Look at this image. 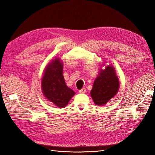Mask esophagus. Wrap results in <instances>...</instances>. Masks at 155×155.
Masks as SVG:
<instances>
[{"mask_svg":"<svg viewBox=\"0 0 155 155\" xmlns=\"http://www.w3.org/2000/svg\"><path fill=\"white\" fill-rule=\"evenodd\" d=\"M79 93H81V94L85 93V92H86V88H83L81 89V90L79 91Z\"/></svg>","mask_w":155,"mask_h":155,"instance_id":"1","label":"esophagus"}]
</instances>
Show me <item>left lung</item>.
<instances>
[{"mask_svg":"<svg viewBox=\"0 0 155 155\" xmlns=\"http://www.w3.org/2000/svg\"><path fill=\"white\" fill-rule=\"evenodd\" d=\"M93 84L91 96L96 105H105L117 93L120 87V82L115 69L108 65L104 70H100Z\"/></svg>","mask_w":155,"mask_h":155,"instance_id":"left-lung-1","label":"left lung"}]
</instances>
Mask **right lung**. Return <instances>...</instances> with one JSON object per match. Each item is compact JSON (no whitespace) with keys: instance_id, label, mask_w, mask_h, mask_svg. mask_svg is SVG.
I'll return each mask as SVG.
<instances>
[{"instance_id":"1","label":"right lung","mask_w":155,"mask_h":155,"mask_svg":"<svg viewBox=\"0 0 155 155\" xmlns=\"http://www.w3.org/2000/svg\"><path fill=\"white\" fill-rule=\"evenodd\" d=\"M63 71V63L59 58H55L46 66L41 81L44 96L59 108L67 106L76 94L67 86Z\"/></svg>"}]
</instances>
